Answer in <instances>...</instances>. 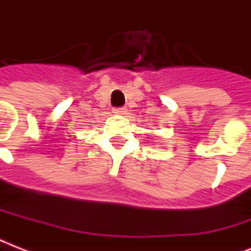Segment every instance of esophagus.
Wrapping results in <instances>:
<instances>
[{"instance_id": "esophagus-1", "label": "esophagus", "mask_w": 251, "mask_h": 251, "mask_svg": "<svg viewBox=\"0 0 251 251\" xmlns=\"http://www.w3.org/2000/svg\"><path fill=\"white\" fill-rule=\"evenodd\" d=\"M127 109H126L125 106H122V108H114L113 109V113L116 114H126Z\"/></svg>"}]
</instances>
